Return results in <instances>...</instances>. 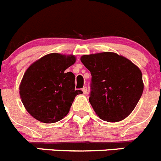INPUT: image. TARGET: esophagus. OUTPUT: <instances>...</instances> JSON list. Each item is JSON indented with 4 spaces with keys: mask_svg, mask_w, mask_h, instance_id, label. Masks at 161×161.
I'll use <instances>...</instances> for the list:
<instances>
[{
    "mask_svg": "<svg viewBox=\"0 0 161 161\" xmlns=\"http://www.w3.org/2000/svg\"><path fill=\"white\" fill-rule=\"evenodd\" d=\"M82 92H83L84 95H86V94H87V88H86V86H84L82 89Z\"/></svg>",
    "mask_w": 161,
    "mask_h": 161,
    "instance_id": "esophagus-1",
    "label": "esophagus"
}]
</instances>
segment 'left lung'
<instances>
[{
	"label": "left lung",
	"mask_w": 161,
	"mask_h": 161,
	"mask_svg": "<svg viewBox=\"0 0 161 161\" xmlns=\"http://www.w3.org/2000/svg\"><path fill=\"white\" fill-rule=\"evenodd\" d=\"M80 60L92 76L89 101L96 115L108 122L127 118L144 91L140 68L113 52L82 55Z\"/></svg>",
	"instance_id": "8db88e82"
}]
</instances>
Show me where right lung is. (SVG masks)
<instances>
[{
  "mask_svg": "<svg viewBox=\"0 0 161 161\" xmlns=\"http://www.w3.org/2000/svg\"><path fill=\"white\" fill-rule=\"evenodd\" d=\"M76 61L75 55L52 53L32 63L25 72L19 92L25 108L46 124L56 123L67 115L75 96V76L66 72Z\"/></svg>",
  "mask_w": 161,
  "mask_h": 161,
  "instance_id": "1",
  "label": "right lung"
}]
</instances>
